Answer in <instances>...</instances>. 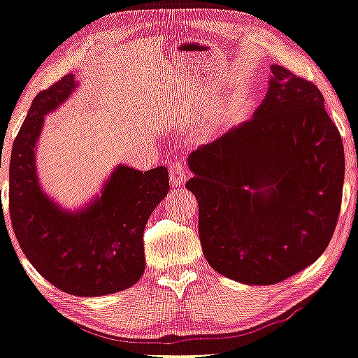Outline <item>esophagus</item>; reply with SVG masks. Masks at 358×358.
Segmentation results:
<instances>
[{"label":"esophagus","mask_w":358,"mask_h":358,"mask_svg":"<svg viewBox=\"0 0 358 358\" xmlns=\"http://www.w3.org/2000/svg\"><path fill=\"white\" fill-rule=\"evenodd\" d=\"M169 172H170V185L175 186V188L183 186L186 178H188V169H186L185 164L180 161H175L170 164Z\"/></svg>","instance_id":"esophagus-1"}]
</instances>
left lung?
Instances as JSON below:
<instances>
[{
	"instance_id": "left-lung-1",
	"label": "left lung",
	"mask_w": 358,
	"mask_h": 358,
	"mask_svg": "<svg viewBox=\"0 0 358 358\" xmlns=\"http://www.w3.org/2000/svg\"><path fill=\"white\" fill-rule=\"evenodd\" d=\"M186 189L218 273L276 285L324 252L338 223L344 148L317 85L271 66L252 119L189 154Z\"/></svg>"
}]
</instances>
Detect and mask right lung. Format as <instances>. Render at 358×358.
<instances>
[{
	"label": "right lung",
	"mask_w": 358,
	"mask_h": 358,
	"mask_svg": "<svg viewBox=\"0 0 358 358\" xmlns=\"http://www.w3.org/2000/svg\"><path fill=\"white\" fill-rule=\"evenodd\" d=\"M72 73L35 96L15 136L9 164V213L25 257L57 289L80 297L124 291L145 271L143 233L169 193V170L143 173L117 165L101 194L76 212L62 209L43 191L35 146L45 115L77 88Z\"/></svg>",
	"instance_id": "add662e5"
}]
</instances>
